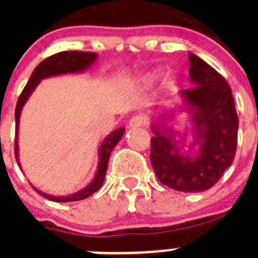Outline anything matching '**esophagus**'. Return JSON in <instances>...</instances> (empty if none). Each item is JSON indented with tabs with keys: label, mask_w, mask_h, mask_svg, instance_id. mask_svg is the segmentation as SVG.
<instances>
[{
	"label": "esophagus",
	"mask_w": 258,
	"mask_h": 258,
	"mask_svg": "<svg viewBox=\"0 0 258 258\" xmlns=\"http://www.w3.org/2000/svg\"><path fill=\"white\" fill-rule=\"evenodd\" d=\"M146 122H147V119H146L144 114H136V116H134L130 119V127H131V128L144 127L146 126Z\"/></svg>",
	"instance_id": "34e87169"
}]
</instances>
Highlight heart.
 <instances>
[{"label":"heart","mask_w":258,"mask_h":258,"mask_svg":"<svg viewBox=\"0 0 258 258\" xmlns=\"http://www.w3.org/2000/svg\"><path fill=\"white\" fill-rule=\"evenodd\" d=\"M151 77H152V76H150V79H151Z\"/></svg>","instance_id":"1"}]
</instances>
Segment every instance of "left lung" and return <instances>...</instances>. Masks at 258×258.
Wrapping results in <instances>:
<instances>
[{
	"label": "left lung",
	"instance_id": "obj_1",
	"mask_svg": "<svg viewBox=\"0 0 258 258\" xmlns=\"http://www.w3.org/2000/svg\"><path fill=\"white\" fill-rule=\"evenodd\" d=\"M188 59L195 87L181 91V95L194 110L197 142L202 140L201 151L195 160L182 157L171 141L172 137L153 128L151 165L165 186L181 192H200L215 186L233 162L238 116L225 77L196 54L189 53Z\"/></svg>",
	"mask_w": 258,
	"mask_h": 258
}]
</instances>
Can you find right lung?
Returning <instances> with one entry per match:
<instances>
[{
  "instance_id": "1",
  "label": "right lung",
  "mask_w": 258,
  "mask_h": 258,
  "mask_svg": "<svg viewBox=\"0 0 258 258\" xmlns=\"http://www.w3.org/2000/svg\"><path fill=\"white\" fill-rule=\"evenodd\" d=\"M97 54L95 52H82V51H62L58 53H54L52 56L47 57V58L43 59L41 63L37 64V67L35 69V71L31 75L30 80H28L27 85L25 86V88L21 92L20 97L17 100L16 110H15V117H16V137H17V130H18V119H20V113L22 110V106L25 105V102L27 101V98L30 97V95L32 93V91L35 90L36 86L38 85L42 79L46 77L54 76V75L59 74H72V72H79L83 71L85 69H87L91 63L96 59ZM124 128H118L116 131H113L107 139L103 141L102 146L100 148V165H98L97 173H96V177L88 184L86 188L81 189L77 194L71 195V196L66 197H54L49 196V195L43 194V192L36 189V192L41 195V196L46 197L47 200L54 202H74V201H81V200H85L87 197H90L91 195L95 194L96 191L101 188L103 183V179H105L106 171H107V165L108 160H110V155L112 152L113 147L118 144V141L121 140L122 135H123ZM18 148H17V139L15 140V153H16V160L18 162Z\"/></svg>"
}]
</instances>
